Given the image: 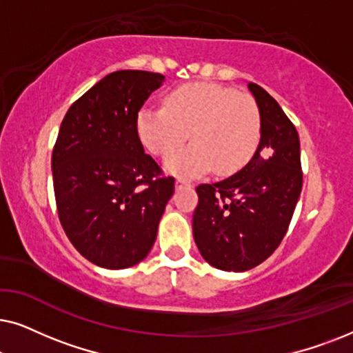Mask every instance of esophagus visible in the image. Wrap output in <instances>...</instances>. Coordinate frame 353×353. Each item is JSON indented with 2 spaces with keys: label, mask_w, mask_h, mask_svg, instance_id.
I'll use <instances>...</instances> for the list:
<instances>
[{
  "label": "esophagus",
  "mask_w": 353,
  "mask_h": 353,
  "mask_svg": "<svg viewBox=\"0 0 353 353\" xmlns=\"http://www.w3.org/2000/svg\"><path fill=\"white\" fill-rule=\"evenodd\" d=\"M175 185H176V188H181V186H190V181L183 180V178H176Z\"/></svg>",
  "instance_id": "1"
}]
</instances>
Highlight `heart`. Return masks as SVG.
Returning a JSON list of instances; mask_svg holds the SVG:
<instances>
[{
	"label": "heart",
	"mask_w": 353,
	"mask_h": 353,
	"mask_svg": "<svg viewBox=\"0 0 353 353\" xmlns=\"http://www.w3.org/2000/svg\"><path fill=\"white\" fill-rule=\"evenodd\" d=\"M137 130L156 156H167L190 134V146L163 162L172 175L194 178L212 167L219 175H233L257 151L262 117L252 96L216 83H188L167 94L165 108L139 110Z\"/></svg>",
	"instance_id": "heart-1"
}]
</instances>
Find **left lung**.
Returning <instances> with one entry per match:
<instances>
[{
  "label": "left lung",
  "mask_w": 353,
  "mask_h": 353,
  "mask_svg": "<svg viewBox=\"0 0 353 353\" xmlns=\"http://www.w3.org/2000/svg\"><path fill=\"white\" fill-rule=\"evenodd\" d=\"M248 88L259 105L262 137L252 159L223 181L196 188L192 236L207 263L245 272L274 252L302 191L297 130L262 86Z\"/></svg>",
  "instance_id": "obj_1"
}]
</instances>
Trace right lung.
<instances>
[{
  "label": "right lung",
  "instance_id": "add662e5",
  "mask_svg": "<svg viewBox=\"0 0 353 353\" xmlns=\"http://www.w3.org/2000/svg\"><path fill=\"white\" fill-rule=\"evenodd\" d=\"M163 80L154 72H112L61 123L51 159L57 214L74 248L98 267L122 270L146 259L175 191L137 130L139 109Z\"/></svg>",
  "mask_w": 353,
  "mask_h": 353
}]
</instances>
